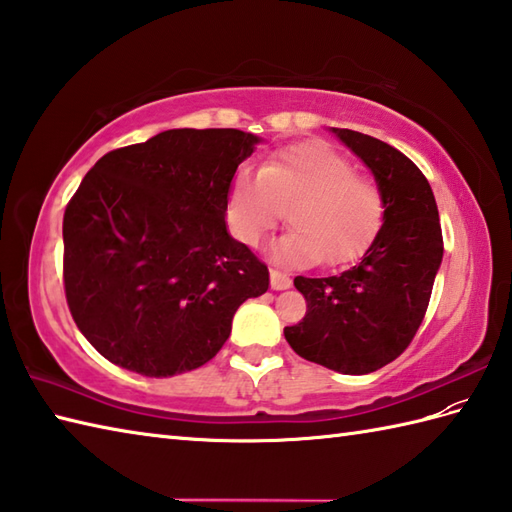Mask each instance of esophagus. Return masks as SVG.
<instances>
[{"label":"esophagus","instance_id":"obj_1","mask_svg":"<svg viewBox=\"0 0 512 512\" xmlns=\"http://www.w3.org/2000/svg\"><path fill=\"white\" fill-rule=\"evenodd\" d=\"M290 286H292V279L286 273L270 268V288H273V290H288Z\"/></svg>","mask_w":512,"mask_h":512}]
</instances>
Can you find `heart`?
<instances>
[{
    "label": "heart",
    "mask_w": 512,
    "mask_h": 512,
    "mask_svg": "<svg viewBox=\"0 0 512 512\" xmlns=\"http://www.w3.org/2000/svg\"><path fill=\"white\" fill-rule=\"evenodd\" d=\"M295 228L270 246L279 262L308 266L323 259L339 266L372 244L383 224V193L339 151L325 143H297L264 160L259 171L239 167L224 202L228 231L257 246L290 204Z\"/></svg>",
    "instance_id": "obj_1"
}]
</instances>
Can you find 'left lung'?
Masks as SVG:
<instances>
[{
    "mask_svg": "<svg viewBox=\"0 0 512 512\" xmlns=\"http://www.w3.org/2000/svg\"><path fill=\"white\" fill-rule=\"evenodd\" d=\"M330 132L374 173L383 226L352 268L295 277L308 312L284 336L306 361L361 376L394 361L416 336L442 264V228L429 182L405 154L352 129Z\"/></svg>",
    "mask_w": 512,
    "mask_h": 512,
    "instance_id": "8db88e82",
    "label": "left lung"
}]
</instances>
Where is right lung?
<instances>
[{"label":"right lung","instance_id":"1","mask_svg":"<svg viewBox=\"0 0 512 512\" xmlns=\"http://www.w3.org/2000/svg\"><path fill=\"white\" fill-rule=\"evenodd\" d=\"M259 136L167 129L105 154L63 215V284L76 328L149 378L202 367L268 268L231 237L224 202Z\"/></svg>","mask_w":512,"mask_h":512}]
</instances>
